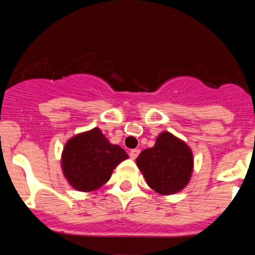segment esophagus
Wrapping results in <instances>:
<instances>
[{
    "instance_id": "obj_1",
    "label": "esophagus",
    "mask_w": 255,
    "mask_h": 255,
    "mask_svg": "<svg viewBox=\"0 0 255 255\" xmlns=\"http://www.w3.org/2000/svg\"><path fill=\"white\" fill-rule=\"evenodd\" d=\"M139 153H140V150H139V149H131V150H130V153H129L130 158L135 159L139 155Z\"/></svg>"
}]
</instances>
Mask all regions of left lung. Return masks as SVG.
Segmentation results:
<instances>
[{
    "label": "left lung",
    "instance_id": "obj_1",
    "mask_svg": "<svg viewBox=\"0 0 255 255\" xmlns=\"http://www.w3.org/2000/svg\"><path fill=\"white\" fill-rule=\"evenodd\" d=\"M136 164L153 190L162 195L175 194L190 180L193 153L184 141L164 131L158 135L154 147L138 155Z\"/></svg>",
    "mask_w": 255,
    "mask_h": 255
}]
</instances>
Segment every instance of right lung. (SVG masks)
I'll return each instance as SVG.
<instances>
[{
	"mask_svg": "<svg viewBox=\"0 0 255 255\" xmlns=\"http://www.w3.org/2000/svg\"><path fill=\"white\" fill-rule=\"evenodd\" d=\"M129 158L125 150L106 139L98 128L82 132L65 144L62 171L79 191H93L110 180L117 164Z\"/></svg>",
	"mask_w": 255,
	"mask_h": 255,
	"instance_id": "1",
	"label": "right lung"
}]
</instances>
